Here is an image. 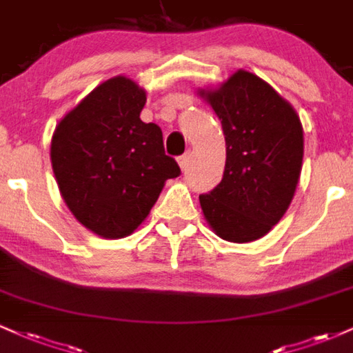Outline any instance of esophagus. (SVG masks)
Returning a JSON list of instances; mask_svg holds the SVG:
<instances>
[{
    "label": "esophagus",
    "instance_id": "1",
    "mask_svg": "<svg viewBox=\"0 0 353 353\" xmlns=\"http://www.w3.org/2000/svg\"><path fill=\"white\" fill-rule=\"evenodd\" d=\"M177 163H179L182 171H185V169H188V165H189V152L182 154V156L177 157Z\"/></svg>",
    "mask_w": 353,
    "mask_h": 353
}]
</instances>
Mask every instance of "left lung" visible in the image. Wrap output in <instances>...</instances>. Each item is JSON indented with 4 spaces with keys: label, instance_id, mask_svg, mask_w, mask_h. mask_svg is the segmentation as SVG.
Segmentation results:
<instances>
[{
    "label": "left lung",
    "instance_id": "1",
    "mask_svg": "<svg viewBox=\"0 0 353 353\" xmlns=\"http://www.w3.org/2000/svg\"><path fill=\"white\" fill-rule=\"evenodd\" d=\"M225 136V169L201 208L229 242L264 237L292 202L302 169L303 131L294 108L265 81L237 71L216 91H201Z\"/></svg>",
    "mask_w": 353,
    "mask_h": 353
}]
</instances>
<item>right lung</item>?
Returning a JSON list of instances; mask_svg holds the SVG:
<instances>
[{
	"label": "right lung",
	"instance_id": "obj_1",
	"mask_svg": "<svg viewBox=\"0 0 353 353\" xmlns=\"http://www.w3.org/2000/svg\"><path fill=\"white\" fill-rule=\"evenodd\" d=\"M145 92L124 76L108 79L64 116L51 141L61 196L84 228L129 236L148 217L164 182L181 174L163 131L143 123Z\"/></svg>",
	"mask_w": 353,
	"mask_h": 353
}]
</instances>
